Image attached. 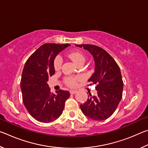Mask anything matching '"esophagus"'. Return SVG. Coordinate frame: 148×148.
Masks as SVG:
<instances>
[{"label":"esophagus","instance_id":"34e87169","mask_svg":"<svg viewBox=\"0 0 148 148\" xmlns=\"http://www.w3.org/2000/svg\"><path fill=\"white\" fill-rule=\"evenodd\" d=\"M77 91L76 90H71V91H70V92H71V95H74L75 93H76Z\"/></svg>","mask_w":148,"mask_h":148}]
</instances>
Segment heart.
Instances as JSON below:
<instances>
[{"instance_id":"b5f03b06","label":"heart","mask_w":148,"mask_h":148,"mask_svg":"<svg viewBox=\"0 0 148 148\" xmlns=\"http://www.w3.org/2000/svg\"><path fill=\"white\" fill-rule=\"evenodd\" d=\"M69 57L77 65L84 64L86 61V56L82 52L79 51H74L69 54ZM62 63V58L60 56H57L54 59L53 67L56 71H59L61 69ZM78 77H67L64 78V82L69 87H74L76 84L77 79Z\"/></svg>"}]
</instances>
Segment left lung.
I'll return each instance as SVG.
<instances>
[{
    "label": "left lung",
    "mask_w": 148,
    "mask_h": 148,
    "mask_svg": "<svg viewBox=\"0 0 148 148\" xmlns=\"http://www.w3.org/2000/svg\"><path fill=\"white\" fill-rule=\"evenodd\" d=\"M84 47L94 58L95 72L88 79L96 84V96L89 93L87 101L80 105L84 115L95 121L105 120L112 116L122 98L123 82L116 61L104 49L91 44L76 45ZM88 85V86H89Z\"/></svg>",
    "instance_id": "left-lung-1"
}]
</instances>
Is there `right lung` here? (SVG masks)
Segmentation results:
<instances>
[{"instance_id": "add662e5", "label": "right lung", "mask_w": 148, "mask_h": 148, "mask_svg": "<svg viewBox=\"0 0 148 148\" xmlns=\"http://www.w3.org/2000/svg\"><path fill=\"white\" fill-rule=\"evenodd\" d=\"M71 45L44 44L25 62L21 79L23 102L30 115L37 121L49 123L56 120L63 111L70 97L68 91L60 89L53 94L47 82L55 74L54 59Z\"/></svg>"}]
</instances>
